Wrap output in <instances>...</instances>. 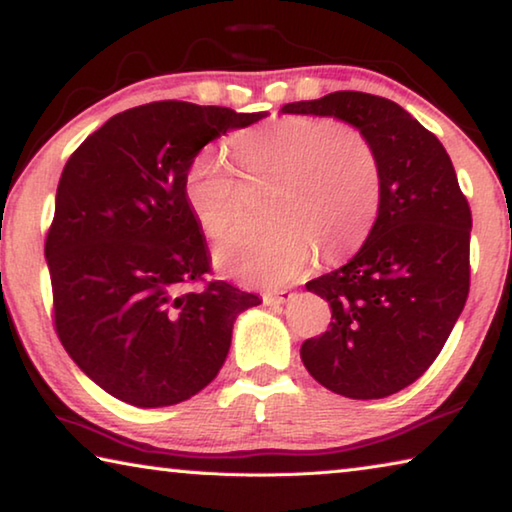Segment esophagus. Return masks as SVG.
I'll use <instances>...</instances> for the list:
<instances>
[{"instance_id":"1","label":"esophagus","mask_w":512,"mask_h":512,"mask_svg":"<svg viewBox=\"0 0 512 512\" xmlns=\"http://www.w3.org/2000/svg\"><path fill=\"white\" fill-rule=\"evenodd\" d=\"M293 298H296V293L293 291H271L266 293L264 296V305L268 307H280V305H287V302H291Z\"/></svg>"}]
</instances>
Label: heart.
Segmentation results:
<instances>
[{"mask_svg": "<svg viewBox=\"0 0 512 512\" xmlns=\"http://www.w3.org/2000/svg\"><path fill=\"white\" fill-rule=\"evenodd\" d=\"M248 173L280 183L262 232H235L214 250L223 275L248 287H282L307 271L316 241L336 257L368 235L379 210V162L366 137L316 117H280L230 137ZM185 201L205 237L232 221L237 171L219 146H205L185 173Z\"/></svg>", "mask_w": 512, "mask_h": 512, "instance_id": "heart-1", "label": "heart"}]
</instances>
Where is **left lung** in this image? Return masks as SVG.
Returning a JSON list of instances; mask_svg holds the SVG:
<instances>
[{
    "instance_id": "1",
    "label": "left lung",
    "mask_w": 512,
    "mask_h": 512,
    "mask_svg": "<svg viewBox=\"0 0 512 512\" xmlns=\"http://www.w3.org/2000/svg\"><path fill=\"white\" fill-rule=\"evenodd\" d=\"M282 112L341 119L377 155V219L348 264L307 282L329 302L332 323L302 343L300 357L332 393L381 400L422 377L461 316L470 205L445 146L395 101L343 90Z\"/></svg>"
}]
</instances>
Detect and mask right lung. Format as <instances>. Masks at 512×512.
Masks as SVG:
<instances>
[{"label":"right lung","mask_w":512,"mask_h":512,"mask_svg":"<svg viewBox=\"0 0 512 512\" xmlns=\"http://www.w3.org/2000/svg\"><path fill=\"white\" fill-rule=\"evenodd\" d=\"M266 112L155 101L119 112L67 160L45 257L60 343L117 400L158 409L219 375L232 325L255 293L228 282L185 291L210 271L185 201L205 144Z\"/></svg>","instance_id":"right-lung-1"}]
</instances>
